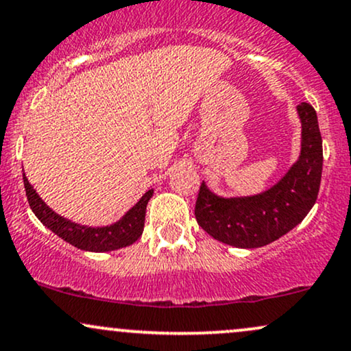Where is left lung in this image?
<instances>
[{
  "mask_svg": "<svg viewBox=\"0 0 351 351\" xmlns=\"http://www.w3.org/2000/svg\"><path fill=\"white\" fill-rule=\"evenodd\" d=\"M298 109L301 154L286 175L252 196L223 197L202 181L194 216L213 239L237 248H258L293 230L317 199L322 178V137L317 114L309 103Z\"/></svg>",
  "mask_w": 351,
  "mask_h": 351,
  "instance_id": "obj_1",
  "label": "left lung"
}]
</instances>
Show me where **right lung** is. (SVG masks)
<instances>
[{"mask_svg":"<svg viewBox=\"0 0 351 351\" xmlns=\"http://www.w3.org/2000/svg\"><path fill=\"white\" fill-rule=\"evenodd\" d=\"M24 188H26V196L31 206L32 213L36 217L44 223L47 229L53 232L55 235L69 242L80 250L86 252H112L119 248L129 247L141 239L143 232V223H145V210L150 197L154 196V189H149L138 202L130 208L128 213L122 216L119 221L109 223L103 227L82 226V223L70 221V219L57 214L52 208H49L42 197L37 194L36 189L26 175L23 173Z\"/></svg>","mask_w":351,"mask_h":351,"instance_id":"obj_1","label":"right lung"}]
</instances>
